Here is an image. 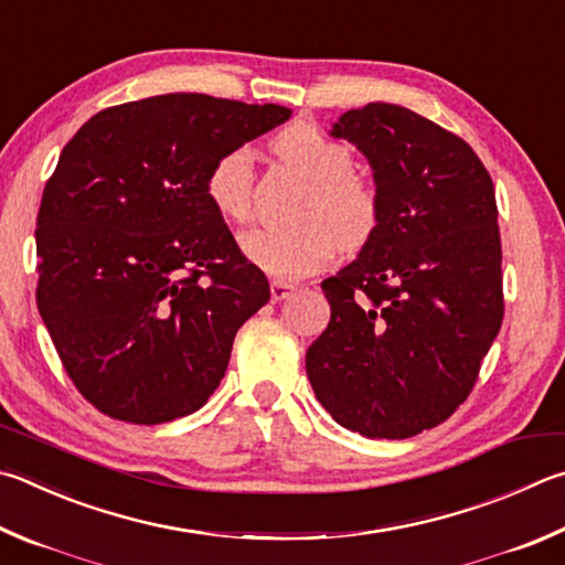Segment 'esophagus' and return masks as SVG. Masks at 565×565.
<instances>
[{
  "label": "esophagus",
  "instance_id": "esophagus-1",
  "mask_svg": "<svg viewBox=\"0 0 565 565\" xmlns=\"http://www.w3.org/2000/svg\"><path fill=\"white\" fill-rule=\"evenodd\" d=\"M294 294V284H286V281H271V299L274 301H284L289 299Z\"/></svg>",
  "mask_w": 565,
  "mask_h": 565
}]
</instances>
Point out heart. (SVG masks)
Returning a JSON list of instances; mask_svg holds the SVG:
<instances>
[{
    "mask_svg": "<svg viewBox=\"0 0 565 565\" xmlns=\"http://www.w3.org/2000/svg\"><path fill=\"white\" fill-rule=\"evenodd\" d=\"M274 156L311 182L303 224L289 230L256 227L242 234L239 249L279 281L309 276L343 252L363 249L381 227V194L353 172V152L323 136L313 122L296 120L271 140ZM204 192L227 222H247L254 200V166L247 148L227 150L212 162Z\"/></svg>",
    "mask_w": 565,
    "mask_h": 565,
    "instance_id": "b5f03b06",
    "label": "heart"
}]
</instances>
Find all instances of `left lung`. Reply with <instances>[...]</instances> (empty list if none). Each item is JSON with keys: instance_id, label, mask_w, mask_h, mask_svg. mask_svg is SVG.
Listing matches in <instances>:
<instances>
[{"instance_id": "8db88e82", "label": "left lung", "mask_w": 565, "mask_h": 565, "mask_svg": "<svg viewBox=\"0 0 565 565\" xmlns=\"http://www.w3.org/2000/svg\"><path fill=\"white\" fill-rule=\"evenodd\" d=\"M331 136L371 162L381 227L321 284L331 321L306 373L338 425L415 437L465 403L504 318L494 184L465 140L403 106L348 110Z\"/></svg>"}]
</instances>
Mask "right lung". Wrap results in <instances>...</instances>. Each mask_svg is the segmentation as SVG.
<instances>
[{
	"instance_id": "obj_1",
	"label": "right lung",
	"mask_w": 565,
	"mask_h": 565,
	"mask_svg": "<svg viewBox=\"0 0 565 565\" xmlns=\"http://www.w3.org/2000/svg\"><path fill=\"white\" fill-rule=\"evenodd\" d=\"M289 116L152 96L96 113L61 150L36 214V306L68 377L104 415L170 423L217 390L234 335L271 291L204 180Z\"/></svg>"
}]
</instances>
